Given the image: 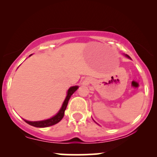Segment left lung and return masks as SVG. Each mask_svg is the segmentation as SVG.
I'll use <instances>...</instances> for the list:
<instances>
[{
    "label": "left lung",
    "mask_w": 157,
    "mask_h": 157,
    "mask_svg": "<svg viewBox=\"0 0 157 157\" xmlns=\"http://www.w3.org/2000/svg\"><path fill=\"white\" fill-rule=\"evenodd\" d=\"M126 56H127V57H129V56H127V55H126Z\"/></svg>",
    "instance_id": "1"
}]
</instances>
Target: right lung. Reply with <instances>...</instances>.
I'll list each match as a JSON object with an SVG mask.
<instances>
[{"instance_id":"add662e5","label":"right lung","mask_w":157,"mask_h":157,"mask_svg":"<svg viewBox=\"0 0 157 157\" xmlns=\"http://www.w3.org/2000/svg\"><path fill=\"white\" fill-rule=\"evenodd\" d=\"M77 89H78V86H72L68 89L67 96H66V99L64 101L63 105H62L61 109H60L59 113H58L56 116H54L53 117L51 118V119H49L44 120V121H26V120H24V119L23 120H24L27 124H30V125L35 126V127H39V128L48 127V126H53L54 125V124H56L57 123H59V122L63 119L64 116V111H65L66 106H67L68 101H69L71 98V96L72 94L76 91Z\"/></svg>"}]
</instances>
